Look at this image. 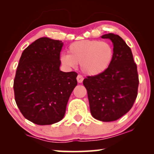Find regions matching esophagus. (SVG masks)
I'll return each instance as SVG.
<instances>
[{"instance_id":"obj_1","label":"esophagus","mask_w":154,"mask_h":154,"mask_svg":"<svg viewBox=\"0 0 154 154\" xmlns=\"http://www.w3.org/2000/svg\"><path fill=\"white\" fill-rule=\"evenodd\" d=\"M76 79H77L78 83H82V82H83V77L81 75H78Z\"/></svg>"}]
</instances>
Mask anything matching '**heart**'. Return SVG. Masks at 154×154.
<instances>
[{
  "instance_id": "1",
  "label": "heart",
  "mask_w": 154,
  "mask_h": 154,
  "mask_svg": "<svg viewBox=\"0 0 154 154\" xmlns=\"http://www.w3.org/2000/svg\"><path fill=\"white\" fill-rule=\"evenodd\" d=\"M113 56V48L109 42L83 40L71 43L68 48V54H61L60 60L70 68H75L81 64L84 73L94 76L108 69Z\"/></svg>"
}]
</instances>
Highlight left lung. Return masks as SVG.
<instances>
[{
    "mask_svg": "<svg viewBox=\"0 0 154 154\" xmlns=\"http://www.w3.org/2000/svg\"><path fill=\"white\" fill-rule=\"evenodd\" d=\"M101 37L112 41L113 61L104 73L84 79L83 85L92 116L110 122L120 119L133 106L137 96L139 78L131 49L123 38L113 33Z\"/></svg>",
    "mask_w": 154,
    "mask_h": 154,
    "instance_id": "1",
    "label": "left lung"
}]
</instances>
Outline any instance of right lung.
Masks as SVG:
<instances>
[{"mask_svg": "<svg viewBox=\"0 0 154 154\" xmlns=\"http://www.w3.org/2000/svg\"><path fill=\"white\" fill-rule=\"evenodd\" d=\"M63 45L62 41L40 38L23 51L19 62L14 99L25 119L37 125L60 121L77 85V73L60 69Z\"/></svg>", "mask_w": 154, "mask_h": 154, "instance_id": "add662e5", "label": "right lung"}]
</instances>
